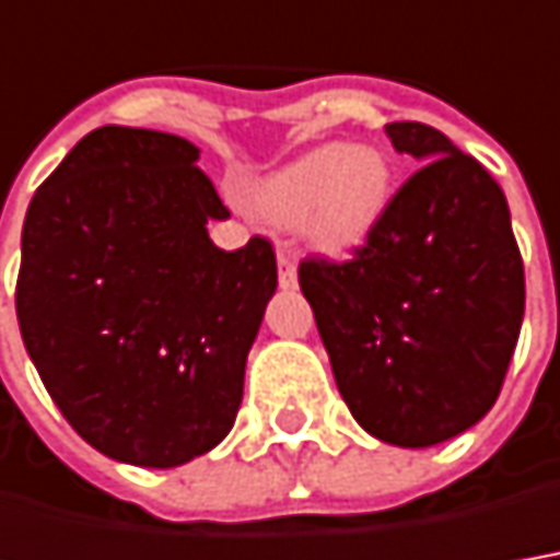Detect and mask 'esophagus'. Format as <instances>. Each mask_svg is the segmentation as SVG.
<instances>
[{
  "label": "esophagus",
  "mask_w": 560,
  "mask_h": 560,
  "mask_svg": "<svg viewBox=\"0 0 560 560\" xmlns=\"http://www.w3.org/2000/svg\"><path fill=\"white\" fill-rule=\"evenodd\" d=\"M279 288L281 291H294L296 288V264L288 250L279 254Z\"/></svg>",
  "instance_id": "1"
}]
</instances>
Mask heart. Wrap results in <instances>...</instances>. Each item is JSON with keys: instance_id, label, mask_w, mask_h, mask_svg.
<instances>
[{"instance_id": "b5f03b06", "label": "heart", "mask_w": 560, "mask_h": 560, "mask_svg": "<svg viewBox=\"0 0 560 560\" xmlns=\"http://www.w3.org/2000/svg\"><path fill=\"white\" fill-rule=\"evenodd\" d=\"M398 192L395 162L368 143H325L269 171L250 189L260 214L322 257H352L371 245Z\"/></svg>"}]
</instances>
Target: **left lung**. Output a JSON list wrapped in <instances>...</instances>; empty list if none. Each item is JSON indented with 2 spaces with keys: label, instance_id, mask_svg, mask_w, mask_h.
<instances>
[{
  "label": "left lung",
  "instance_id": "left-lung-1",
  "mask_svg": "<svg viewBox=\"0 0 560 560\" xmlns=\"http://www.w3.org/2000/svg\"><path fill=\"white\" fill-rule=\"evenodd\" d=\"M386 137L423 168L355 260L300 266V291L361 429L432 447L493 408L521 334L524 266L488 171L420 121H392Z\"/></svg>",
  "mask_w": 560,
  "mask_h": 560
}]
</instances>
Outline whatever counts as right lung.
<instances>
[{
  "instance_id": "right-lung-1",
  "label": "right lung",
  "mask_w": 560,
  "mask_h": 560,
  "mask_svg": "<svg viewBox=\"0 0 560 560\" xmlns=\"http://www.w3.org/2000/svg\"><path fill=\"white\" fill-rule=\"evenodd\" d=\"M184 137L104 125L26 208L18 322L70 425L116 463L174 469L230 435L276 254L220 250L230 211Z\"/></svg>"
}]
</instances>
